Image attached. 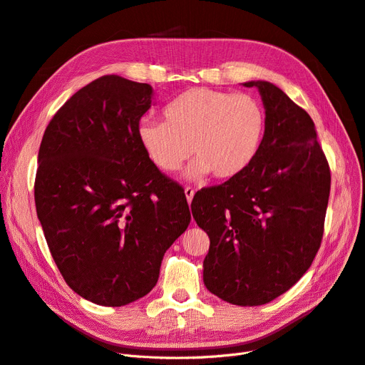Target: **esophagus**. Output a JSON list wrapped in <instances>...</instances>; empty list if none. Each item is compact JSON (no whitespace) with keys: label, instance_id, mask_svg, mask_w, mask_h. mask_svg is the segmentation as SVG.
I'll use <instances>...</instances> for the list:
<instances>
[{"label":"esophagus","instance_id":"esophagus-1","mask_svg":"<svg viewBox=\"0 0 365 365\" xmlns=\"http://www.w3.org/2000/svg\"><path fill=\"white\" fill-rule=\"evenodd\" d=\"M184 193H185L187 202L190 203V202H192V199H193V196H195V190H193L192 187H185V188H184Z\"/></svg>","mask_w":365,"mask_h":365}]
</instances>
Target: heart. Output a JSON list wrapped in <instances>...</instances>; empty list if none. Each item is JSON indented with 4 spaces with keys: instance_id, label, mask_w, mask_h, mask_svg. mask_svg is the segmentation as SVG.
Returning <instances> with one entry per match:
<instances>
[{
    "instance_id": "heart-1",
    "label": "heart",
    "mask_w": 365,
    "mask_h": 365,
    "mask_svg": "<svg viewBox=\"0 0 365 365\" xmlns=\"http://www.w3.org/2000/svg\"><path fill=\"white\" fill-rule=\"evenodd\" d=\"M165 123L142 120L138 139L151 162L175 172L193 154L188 178L212 172L217 180L237 177L250 165L264 138L265 113L249 94L193 88L173 98Z\"/></svg>"
}]
</instances>
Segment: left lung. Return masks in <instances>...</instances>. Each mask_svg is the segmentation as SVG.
I'll use <instances>...</instances> for the list:
<instances>
[{"label": "left lung", "mask_w": 365, "mask_h": 365, "mask_svg": "<svg viewBox=\"0 0 365 365\" xmlns=\"http://www.w3.org/2000/svg\"><path fill=\"white\" fill-rule=\"evenodd\" d=\"M256 86L265 132L250 165L203 188L192 214L210 237L203 283L235 305H262L284 294L312 265L324 235L331 172L310 115L279 86Z\"/></svg>", "instance_id": "8db88e82"}]
</instances>
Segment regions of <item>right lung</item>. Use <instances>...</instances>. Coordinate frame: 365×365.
<instances>
[{
	"label": "right lung",
	"mask_w": 365,
	"mask_h": 365,
	"mask_svg": "<svg viewBox=\"0 0 365 365\" xmlns=\"http://www.w3.org/2000/svg\"><path fill=\"white\" fill-rule=\"evenodd\" d=\"M151 98L148 83L101 76L58 109L38 150L34 199L51 255L70 289L106 307L150 292L192 218L139 143Z\"/></svg>",
	"instance_id": "1"
}]
</instances>
